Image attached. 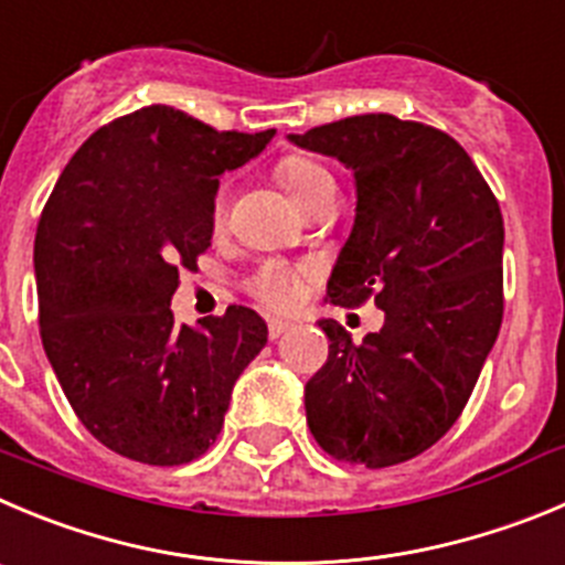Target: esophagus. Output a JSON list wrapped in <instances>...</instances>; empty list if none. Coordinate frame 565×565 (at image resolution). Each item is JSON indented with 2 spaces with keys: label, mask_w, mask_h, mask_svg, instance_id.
Wrapping results in <instances>:
<instances>
[{
  "label": "esophagus",
  "mask_w": 565,
  "mask_h": 565,
  "mask_svg": "<svg viewBox=\"0 0 565 565\" xmlns=\"http://www.w3.org/2000/svg\"><path fill=\"white\" fill-rule=\"evenodd\" d=\"M267 331H270V340H278V337H281V334H287V331H289V323H287V320L273 318L270 323H267Z\"/></svg>",
  "instance_id": "34e87169"
}]
</instances>
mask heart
<instances>
[{"instance_id": "heart-1", "label": "heart", "mask_w": 565, "mask_h": 565, "mask_svg": "<svg viewBox=\"0 0 565 565\" xmlns=\"http://www.w3.org/2000/svg\"><path fill=\"white\" fill-rule=\"evenodd\" d=\"M276 178L284 186V192L289 194V200L295 203V209L307 205L309 200L318 198L323 189L334 186V178L326 170L323 163L312 161L307 156H287L276 167ZM225 217V194L220 192L214 198V223H223ZM250 292L256 295L262 303L273 309H287L292 307L295 298H298V276L287 267L267 265L253 276Z\"/></svg>"}]
</instances>
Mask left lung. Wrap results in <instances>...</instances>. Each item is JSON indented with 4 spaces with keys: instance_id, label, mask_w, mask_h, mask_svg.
Instances as JSON below:
<instances>
[{
    "instance_id": "obj_1",
    "label": "left lung",
    "mask_w": 565,
    "mask_h": 565,
    "mask_svg": "<svg viewBox=\"0 0 565 565\" xmlns=\"http://www.w3.org/2000/svg\"><path fill=\"white\" fill-rule=\"evenodd\" d=\"M289 141L356 178L354 228L326 298L384 312L360 345L320 320L331 345L303 390L307 424L334 460L407 462L455 426L499 337L502 211L471 156L429 125L362 114Z\"/></svg>"
}]
</instances>
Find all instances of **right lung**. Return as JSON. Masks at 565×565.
Here are the masks:
<instances>
[{
  "mask_svg": "<svg viewBox=\"0 0 565 565\" xmlns=\"http://www.w3.org/2000/svg\"><path fill=\"white\" fill-rule=\"evenodd\" d=\"M273 136L147 105L88 136L41 211V342L81 424L116 455L183 466L209 451L236 379L265 348L253 309L178 329L170 300L178 270L211 245L220 175Z\"/></svg>",
  "mask_w": 565,
  "mask_h": 565,
  "instance_id": "right-lung-1",
  "label": "right lung"
}]
</instances>
